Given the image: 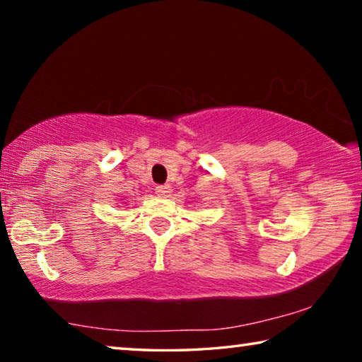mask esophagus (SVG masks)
Segmentation results:
<instances>
[{
  "label": "esophagus",
  "mask_w": 362,
  "mask_h": 362,
  "mask_svg": "<svg viewBox=\"0 0 362 362\" xmlns=\"http://www.w3.org/2000/svg\"><path fill=\"white\" fill-rule=\"evenodd\" d=\"M155 192L159 198H169L170 193H173V187H170L169 183H164V185H158L155 188Z\"/></svg>",
  "instance_id": "34e87169"
}]
</instances>
